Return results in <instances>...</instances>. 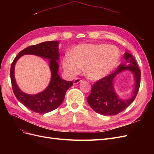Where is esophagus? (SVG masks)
<instances>
[{"mask_svg":"<svg viewBox=\"0 0 154 154\" xmlns=\"http://www.w3.org/2000/svg\"><path fill=\"white\" fill-rule=\"evenodd\" d=\"M82 80H81L80 78H76L75 80H74V81H73V83L74 85H76V84H78V83H79L80 82H81Z\"/></svg>","mask_w":154,"mask_h":154,"instance_id":"1","label":"esophagus"}]
</instances>
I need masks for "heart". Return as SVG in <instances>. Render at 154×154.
<instances>
[{
	"label": "heart",
	"mask_w": 154,
	"mask_h": 154,
	"mask_svg": "<svg viewBox=\"0 0 154 154\" xmlns=\"http://www.w3.org/2000/svg\"><path fill=\"white\" fill-rule=\"evenodd\" d=\"M120 60L119 49L114 45L102 44L78 45L63 59V67L71 76L84 67L85 76L91 80H99L112 72Z\"/></svg>",
	"instance_id": "1"
}]
</instances>
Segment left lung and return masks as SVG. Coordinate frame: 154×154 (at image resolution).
Wrapping results in <instances>:
<instances>
[{
  "label": "left lung",
  "mask_w": 154,
  "mask_h": 154,
  "mask_svg": "<svg viewBox=\"0 0 154 154\" xmlns=\"http://www.w3.org/2000/svg\"><path fill=\"white\" fill-rule=\"evenodd\" d=\"M125 63L119 65L117 71L96 82L92 86L87 102L96 112L105 116H114L120 113L131 104L136 98L140 86L141 71L133 56L125 53ZM128 70L134 76V87L131 96L122 99L116 93L114 88L115 77L123 71Z\"/></svg>",
  "instance_id": "8db88e82"
}]
</instances>
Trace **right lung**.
I'll list each match as a JSON object with an SVG mask.
<instances>
[{"instance_id": "obj_1", "label": "right lung", "mask_w": 154, "mask_h": 154, "mask_svg": "<svg viewBox=\"0 0 154 154\" xmlns=\"http://www.w3.org/2000/svg\"><path fill=\"white\" fill-rule=\"evenodd\" d=\"M58 45L57 41H48L29 46L21 51L11 64L10 76L14 94L21 103L35 112L45 114L57 109L63 102L66 91L73 85L72 82L63 80L58 74ZM24 54H32L49 60L51 80L46 89L38 94H26L21 91L15 81V64L17 60Z\"/></svg>"}]
</instances>
